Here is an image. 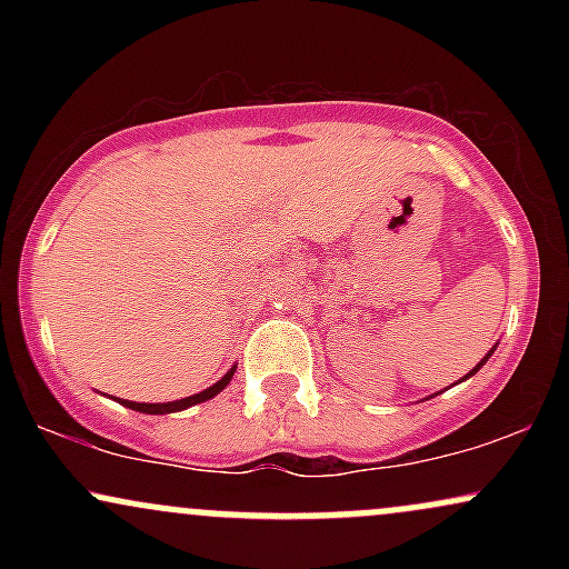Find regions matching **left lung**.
Returning a JSON list of instances; mask_svg holds the SVG:
<instances>
[{
  "label": "left lung",
  "mask_w": 569,
  "mask_h": 569,
  "mask_svg": "<svg viewBox=\"0 0 569 569\" xmlns=\"http://www.w3.org/2000/svg\"><path fill=\"white\" fill-rule=\"evenodd\" d=\"M485 361H487V358H485ZM485 361H481V363H479V367H476V369H473V371H471V375H476V371H479V369H481V367H485ZM471 375H468V377H471Z\"/></svg>",
  "instance_id": "obj_1"
}]
</instances>
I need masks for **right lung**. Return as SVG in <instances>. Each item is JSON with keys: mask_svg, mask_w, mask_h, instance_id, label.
Segmentation results:
<instances>
[{"mask_svg": "<svg viewBox=\"0 0 569 569\" xmlns=\"http://www.w3.org/2000/svg\"><path fill=\"white\" fill-rule=\"evenodd\" d=\"M232 375H234V369L227 371V375L221 377V380H219L217 385H211V388H206V390H202V393H194V396H189V398H181V401H171V403H139V401H122V398H120V403H126L128 409L143 411V415H168V411H181V409L194 407V403H202V401H208V398H213L217 393H221V390L227 388V382L232 380Z\"/></svg>", "mask_w": 569, "mask_h": 569, "instance_id": "obj_1", "label": "right lung"}]
</instances>
